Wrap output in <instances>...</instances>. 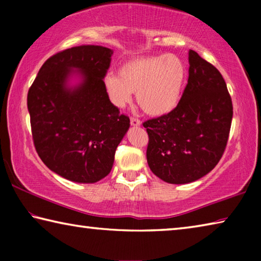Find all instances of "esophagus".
Instances as JSON below:
<instances>
[{
    "label": "esophagus",
    "instance_id": "esophagus-1",
    "mask_svg": "<svg viewBox=\"0 0 261 261\" xmlns=\"http://www.w3.org/2000/svg\"><path fill=\"white\" fill-rule=\"evenodd\" d=\"M130 123L132 126H140V124H141L140 120H138V118H136V117H131Z\"/></svg>",
    "mask_w": 261,
    "mask_h": 261
}]
</instances>
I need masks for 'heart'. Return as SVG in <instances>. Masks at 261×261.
Wrapping results in <instances>:
<instances>
[{"label":"heart","instance_id":"obj_1","mask_svg":"<svg viewBox=\"0 0 261 261\" xmlns=\"http://www.w3.org/2000/svg\"><path fill=\"white\" fill-rule=\"evenodd\" d=\"M187 67L176 55L136 56L118 67L117 76L109 73L105 88L115 107L124 108L137 92V101L151 116H165L177 107L182 99Z\"/></svg>","mask_w":261,"mask_h":261}]
</instances>
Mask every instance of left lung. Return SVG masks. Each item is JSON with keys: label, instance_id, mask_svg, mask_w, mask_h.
Here are the masks:
<instances>
[{"label": "left lung", "instance_id": "8db88e82", "mask_svg": "<svg viewBox=\"0 0 261 261\" xmlns=\"http://www.w3.org/2000/svg\"><path fill=\"white\" fill-rule=\"evenodd\" d=\"M189 79L173 112L144 122L149 169L170 184L191 183L208 174L226 149L232 102L222 74L189 51Z\"/></svg>", "mask_w": 261, "mask_h": 261}]
</instances>
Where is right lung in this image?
<instances>
[{"label": "right lung", "mask_w": 261, "mask_h": 261, "mask_svg": "<svg viewBox=\"0 0 261 261\" xmlns=\"http://www.w3.org/2000/svg\"><path fill=\"white\" fill-rule=\"evenodd\" d=\"M113 50L86 45L49 57L28 94L35 149L63 178L95 183L112 170L115 152L130 120L110 102L103 79ZM77 74L81 83L69 87Z\"/></svg>", "instance_id": "obj_1"}]
</instances>
